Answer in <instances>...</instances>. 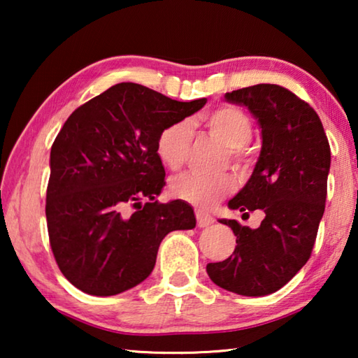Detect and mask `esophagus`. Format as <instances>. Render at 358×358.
<instances>
[{"mask_svg": "<svg viewBox=\"0 0 358 358\" xmlns=\"http://www.w3.org/2000/svg\"><path fill=\"white\" fill-rule=\"evenodd\" d=\"M196 220H197L199 227H208L210 224H213V217L207 213H203V211H201V210L196 211Z\"/></svg>", "mask_w": 358, "mask_h": 358, "instance_id": "34e87169", "label": "esophagus"}]
</instances>
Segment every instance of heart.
<instances>
[{"mask_svg":"<svg viewBox=\"0 0 358 358\" xmlns=\"http://www.w3.org/2000/svg\"><path fill=\"white\" fill-rule=\"evenodd\" d=\"M203 131L226 145L227 159L238 172L246 173L252 164L250 141L252 137V121L250 115L235 106H221L207 112L201 120ZM192 129L187 121H173L162 128L156 138V155L171 171H180L185 166L191 150ZM237 189L234 175L222 173L217 177H202L196 173H183L171 181L173 197L196 207H213L221 199Z\"/></svg>","mask_w":358,"mask_h":358,"instance_id":"heart-1","label":"heart"}]
</instances>
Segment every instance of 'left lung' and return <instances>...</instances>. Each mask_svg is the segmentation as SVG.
<instances>
[{"label":"left lung","mask_w":358,"mask_h":358,"mask_svg":"<svg viewBox=\"0 0 358 358\" xmlns=\"http://www.w3.org/2000/svg\"><path fill=\"white\" fill-rule=\"evenodd\" d=\"M226 99L243 104L262 128V150L251 178L229 208L262 210L257 229L221 220L237 246L222 262L207 265L217 286L246 296L276 292L311 257L322 220L330 171V145L316 110L290 90L259 83L235 90Z\"/></svg>","instance_id":"left-lung-1"}]
</instances>
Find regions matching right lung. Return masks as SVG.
Wrapping results in <instances>:
<instances>
[{
  "mask_svg": "<svg viewBox=\"0 0 358 358\" xmlns=\"http://www.w3.org/2000/svg\"><path fill=\"white\" fill-rule=\"evenodd\" d=\"M205 102L126 82L66 120L50 151L45 216L58 268L82 292L107 296L137 286L153 271L162 238L196 227L187 203L155 201L166 185L156 138Z\"/></svg>",
  "mask_w": 358,
  "mask_h": 358,
  "instance_id": "obj_1",
  "label": "right lung"
}]
</instances>
